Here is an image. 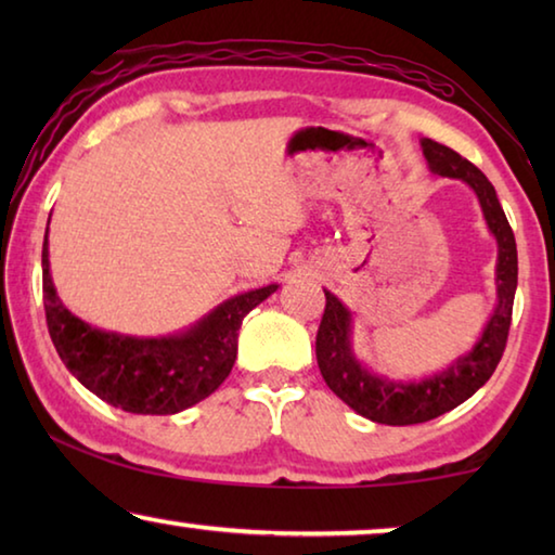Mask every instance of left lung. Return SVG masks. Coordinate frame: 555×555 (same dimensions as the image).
Segmentation results:
<instances>
[{"mask_svg":"<svg viewBox=\"0 0 555 555\" xmlns=\"http://www.w3.org/2000/svg\"><path fill=\"white\" fill-rule=\"evenodd\" d=\"M421 146H424L430 171L448 178H463L480 198L485 220L500 244V264H496L500 304L473 352L460 357L443 374L418 384H403L374 377L360 367V362L350 352V313L331 291H325V313L315 335V357L323 379L360 416L387 426H413L438 418L440 413L455 409L473 397L492 377L504 354L506 337H509L516 274H519L514 232L500 198H496L494 185L487 181L480 168L453 149L438 144L434 139H424Z\"/></svg>","mask_w":555,"mask_h":555,"instance_id":"left-lung-1","label":"left lung"}]
</instances>
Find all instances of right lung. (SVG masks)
Returning <instances> with one entry per match:
<instances>
[{"mask_svg":"<svg viewBox=\"0 0 555 555\" xmlns=\"http://www.w3.org/2000/svg\"><path fill=\"white\" fill-rule=\"evenodd\" d=\"M43 308L55 352L82 387L129 413H178L220 387L237 360L242 318L276 286L224 300L191 331L162 340L102 333L75 318L55 296L49 274V232L43 237Z\"/></svg>","mask_w":555,"mask_h":555,"instance_id":"1","label":"right lung"}]
</instances>
